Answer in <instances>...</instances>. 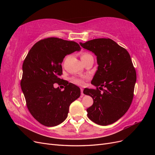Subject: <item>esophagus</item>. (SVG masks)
<instances>
[{
  "label": "esophagus",
  "instance_id": "1",
  "mask_svg": "<svg viewBox=\"0 0 155 155\" xmlns=\"http://www.w3.org/2000/svg\"><path fill=\"white\" fill-rule=\"evenodd\" d=\"M81 97H82L84 96V93H83V89L81 88Z\"/></svg>",
  "mask_w": 155,
  "mask_h": 155
}]
</instances>
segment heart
Here are the masks:
<instances>
[{
	"label": "heart",
	"mask_w": 155,
	"mask_h": 155,
	"mask_svg": "<svg viewBox=\"0 0 155 155\" xmlns=\"http://www.w3.org/2000/svg\"><path fill=\"white\" fill-rule=\"evenodd\" d=\"M89 55L88 53H84L82 54L81 56V60L83 59L84 57H86V56ZM71 81L77 85H80V86H82V85L84 84V80L82 78H80V77H73L71 78Z\"/></svg>",
	"instance_id": "heart-1"
}]
</instances>
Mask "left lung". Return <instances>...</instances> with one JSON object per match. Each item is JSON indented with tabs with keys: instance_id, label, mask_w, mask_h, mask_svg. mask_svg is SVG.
Instances as JSON below:
<instances>
[{
	"instance_id": "8db88e82",
	"label": "left lung",
	"mask_w": 155,
	"mask_h": 155,
	"mask_svg": "<svg viewBox=\"0 0 155 155\" xmlns=\"http://www.w3.org/2000/svg\"><path fill=\"white\" fill-rule=\"evenodd\" d=\"M81 46L97 56L98 69L91 81L96 89H84V94L93 98L87 109L93 122L107 126L117 121L130 107L137 74L126 49L110 38H96Z\"/></svg>"
}]
</instances>
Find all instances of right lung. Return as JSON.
I'll use <instances>...</instances> for the list:
<instances>
[{"label":"right lung","instance_id":"add662e5","mask_svg":"<svg viewBox=\"0 0 155 155\" xmlns=\"http://www.w3.org/2000/svg\"><path fill=\"white\" fill-rule=\"evenodd\" d=\"M74 41L50 37L37 42L31 48L22 65V91L28 110L37 120L48 127L63 122L70 104L81 95V89L72 83L61 91L53 84L62 83L61 64L67 54L81 51Z\"/></svg>","mask_w":155,"mask_h":155}]
</instances>
